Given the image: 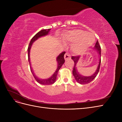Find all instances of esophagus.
Returning <instances> with one entry per match:
<instances>
[{
	"mask_svg": "<svg viewBox=\"0 0 122 122\" xmlns=\"http://www.w3.org/2000/svg\"><path fill=\"white\" fill-rule=\"evenodd\" d=\"M64 58H65V60H69V59L71 58V55H70V54H69L68 53H66L65 54Z\"/></svg>",
	"mask_w": 122,
	"mask_h": 122,
	"instance_id": "1",
	"label": "esophagus"
}]
</instances>
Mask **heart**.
<instances>
[{
	"mask_svg": "<svg viewBox=\"0 0 122 122\" xmlns=\"http://www.w3.org/2000/svg\"><path fill=\"white\" fill-rule=\"evenodd\" d=\"M62 39L66 42L74 43L72 46V50L76 54L85 52L94 43L95 40L91 33L79 29L67 32L62 36Z\"/></svg>",
	"mask_w": 122,
	"mask_h": 122,
	"instance_id": "1",
	"label": "heart"
}]
</instances>
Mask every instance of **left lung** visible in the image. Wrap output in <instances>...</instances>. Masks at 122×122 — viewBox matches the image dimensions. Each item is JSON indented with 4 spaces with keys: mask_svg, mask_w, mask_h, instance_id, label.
I'll list each match as a JSON object with an SVG mask.
<instances>
[{
    "mask_svg": "<svg viewBox=\"0 0 122 122\" xmlns=\"http://www.w3.org/2000/svg\"><path fill=\"white\" fill-rule=\"evenodd\" d=\"M94 49L97 51V52L98 54L99 55V65L98 66V67L97 68L96 71L93 74V75L90 76H82L79 73V72L77 71V70L76 69V65L77 62H78L80 56H72L71 58L73 60V61H74V68H73V74L75 77V79L76 80V81L81 84H86L89 83L91 82L92 81H93L95 78V77L97 76V74H98V72L99 71V69L100 67V64H101V47L100 44L99 43V42L97 41L96 43L95 44V46L94 47Z\"/></svg>",
    "mask_w": 122,
    "mask_h": 122,
    "instance_id": "left-lung-1",
    "label": "left lung"
}]
</instances>
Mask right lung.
Returning <instances> with one entry per match:
<instances>
[{
    "label": "right lung",
    "mask_w": 122,
    "mask_h": 122,
    "mask_svg": "<svg viewBox=\"0 0 122 122\" xmlns=\"http://www.w3.org/2000/svg\"><path fill=\"white\" fill-rule=\"evenodd\" d=\"M51 29H43V30H41L38 32L37 34H36L33 38L31 39L30 43H29V46L28 47V61L29 62V65H30V70L32 73V75L35 77V79L36 80V81H37L38 83L43 84V85H50V84H52L54 83L55 81H56V77L58 72L59 71V70L60 69V68L61 67V66L62 65L64 64L65 62V59H64V54H65L66 52L64 51V52H62L60 55L57 57L56 58V61L57 62V67L56 70H55V72L50 77H49V78L47 79H40L37 76H36V75L35 74V73H34V71H33V70L31 67V64H30V57H29V53H30V50L31 48V45H32V43H34L35 41L38 39L39 38L42 37L43 36H45L47 35H48L49 32L50 31Z\"/></svg>",
    "instance_id": "add662e5"
}]
</instances>
